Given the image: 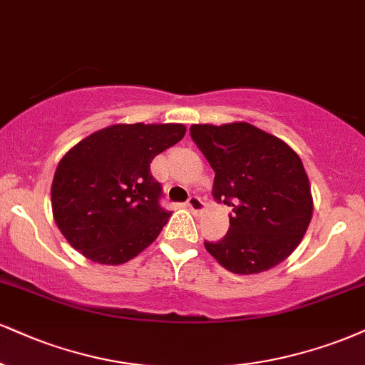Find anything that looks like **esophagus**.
Here are the masks:
<instances>
[{"instance_id": "obj_1", "label": "esophagus", "mask_w": 365, "mask_h": 365, "mask_svg": "<svg viewBox=\"0 0 365 365\" xmlns=\"http://www.w3.org/2000/svg\"><path fill=\"white\" fill-rule=\"evenodd\" d=\"M187 207L190 209L192 212L199 214L205 209V202L202 200L200 197H190V199H188V202H187Z\"/></svg>"}]
</instances>
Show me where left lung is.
<instances>
[{
  "mask_svg": "<svg viewBox=\"0 0 365 365\" xmlns=\"http://www.w3.org/2000/svg\"><path fill=\"white\" fill-rule=\"evenodd\" d=\"M190 134L216 171L214 200L232 207L227 235L217 243L204 241L205 250L232 274L274 269L299 247L313 217L301 158L248 122L194 124Z\"/></svg>",
  "mask_w": 365,
  "mask_h": 365,
  "instance_id": "obj_1",
  "label": "left lung"
}]
</instances>
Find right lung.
<instances>
[{
    "instance_id": "obj_1",
    "label": "right lung",
    "mask_w": 365,
    "mask_h": 365,
    "mask_svg": "<svg viewBox=\"0 0 365 365\" xmlns=\"http://www.w3.org/2000/svg\"><path fill=\"white\" fill-rule=\"evenodd\" d=\"M185 133L183 124H113L74 144L51 187L52 216L68 243L102 265L144 252L171 216L149 165Z\"/></svg>"
}]
</instances>
